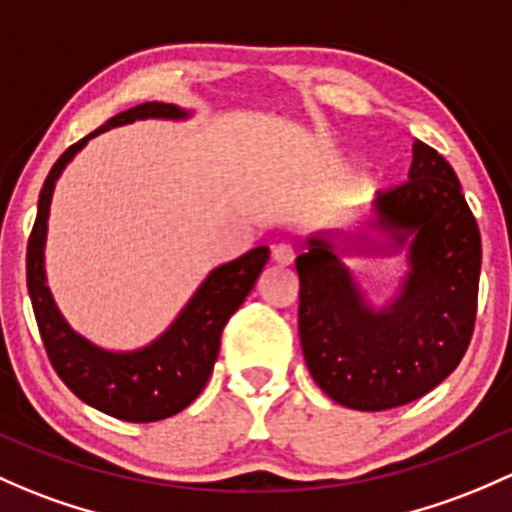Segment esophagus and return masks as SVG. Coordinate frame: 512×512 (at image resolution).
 I'll return each mask as SVG.
<instances>
[{"label":"esophagus","mask_w":512,"mask_h":512,"mask_svg":"<svg viewBox=\"0 0 512 512\" xmlns=\"http://www.w3.org/2000/svg\"><path fill=\"white\" fill-rule=\"evenodd\" d=\"M294 257H297V252H294L292 245H274L272 247V262L279 267H289L294 262Z\"/></svg>","instance_id":"obj_1"}]
</instances>
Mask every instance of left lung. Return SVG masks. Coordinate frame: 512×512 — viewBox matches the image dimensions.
I'll return each instance as SVG.
<instances>
[{
	"instance_id": "left-lung-1",
	"label": "left lung",
	"mask_w": 512,
	"mask_h": 512,
	"mask_svg": "<svg viewBox=\"0 0 512 512\" xmlns=\"http://www.w3.org/2000/svg\"><path fill=\"white\" fill-rule=\"evenodd\" d=\"M402 186L380 193L351 228L304 238L297 257L306 368L333 402L360 412L407 405L449 378L469 348L481 277V233L449 161L414 139ZM402 256L383 305L345 265Z\"/></svg>"
}]
</instances>
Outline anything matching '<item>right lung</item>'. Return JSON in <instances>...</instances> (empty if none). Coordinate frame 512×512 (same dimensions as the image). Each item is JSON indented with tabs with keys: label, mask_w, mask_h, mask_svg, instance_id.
<instances>
[{
	"label": "right lung",
	"mask_w": 512,
	"mask_h": 512,
	"mask_svg": "<svg viewBox=\"0 0 512 512\" xmlns=\"http://www.w3.org/2000/svg\"><path fill=\"white\" fill-rule=\"evenodd\" d=\"M191 117L193 110H184L179 105L144 102L110 117L105 125L66 149L43 181L39 213L26 247V287H29L43 346L58 378L85 405L125 422H159L186 410L201 395L218 358L220 333L252 292L260 272L265 270L270 247H255L238 260H230L208 272L176 319L147 346L112 351L75 331L61 314L48 287L46 235L53 191L75 154L83 152L90 139L107 129L132 125L139 120L186 122Z\"/></svg>",
	"instance_id": "1"
}]
</instances>
